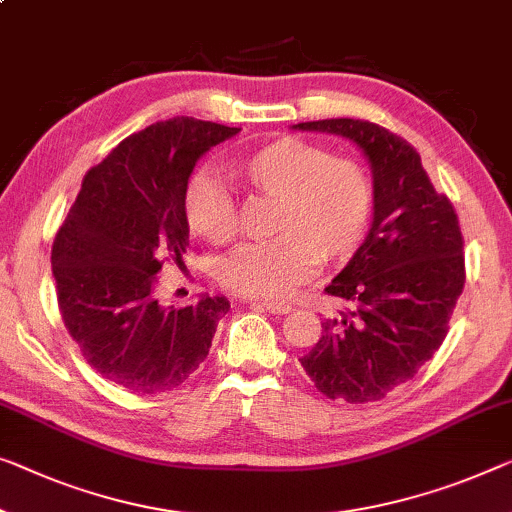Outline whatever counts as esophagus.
I'll use <instances>...</instances> for the list:
<instances>
[{
    "label": "esophagus",
    "mask_w": 512,
    "mask_h": 512,
    "mask_svg": "<svg viewBox=\"0 0 512 512\" xmlns=\"http://www.w3.org/2000/svg\"><path fill=\"white\" fill-rule=\"evenodd\" d=\"M250 303L253 305H262V308L266 310V312H271V315H287L289 310H292V305L289 303H273V301H255V299H250Z\"/></svg>",
    "instance_id": "34e87169"
}]
</instances>
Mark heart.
Segmentation results:
<instances>
[{
    "label": "heart",
    "mask_w": 512,
    "mask_h": 512,
    "mask_svg": "<svg viewBox=\"0 0 512 512\" xmlns=\"http://www.w3.org/2000/svg\"><path fill=\"white\" fill-rule=\"evenodd\" d=\"M230 172L255 195L276 200L273 234L246 243L220 264V282L236 294L280 299L315 271L317 259L340 262L354 253L368 230L372 181L356 160L333 158L317 144L280 137L236 156ZM190 232L211 243L236 232V204L211 172H195L183 193Z\"/></svg>",
    "instance_id": "b5f03b06"
}]
</instances>
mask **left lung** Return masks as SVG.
I'll use <instances>...</instances> for the list:
<instances>
[{
	"instance_id": "1",
	"label": "left lung",
	"mask_w": 512,
	"mask_h": 512,
	"mask_svg": "<svg viewBox=\"0 0 512 512\" xmlns=\"http://www.w3.org/2000/svg\"><path fill=\"white\" fill-rule=\"evenodd\" d=\"M292 128L345 137L370 163L368 236L326 287L349 308L324 319L322 338L299 361L326 398L375 402L414 379L446 338L464 287L460 225L402 137L361 119Z\"/></svg>"
}]
</instances>
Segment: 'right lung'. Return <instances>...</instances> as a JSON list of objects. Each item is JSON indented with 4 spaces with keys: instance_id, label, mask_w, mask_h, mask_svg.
<instances>
[{
    "instance_id": "add662e5",
    "label": "right lung",
    "mask_w": 512,
    "mask_h": 512,
    "mask_svg": "<svg viewBox=\"0 0 512 512\" xmlns=\"http://www.w3.org/2000/svg\"><path fill=\"white\" fill-rule=\"evenodd\" d=\"M241 128L177 117L126 137L91 167L52 243L57 303L71 338L103 379L165 393L200 368L225 296L174 308L156 296L163 259L181 264L190 227L183 193L200 160Z\"/></svg>"
}]
</instances>
